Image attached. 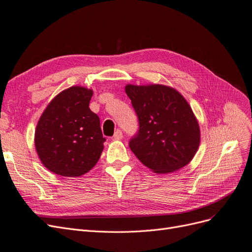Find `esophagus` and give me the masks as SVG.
I'll return each mask as SVG.
<instances>
[{
    "instance_id": "obj_1",
    "label": "esophagus",
    "mask_w": 252,
    "mask_h": 252,
    "mask_svg": "<svg viewBox=\"0 0 252 252\" xmlns=\"http://www.w3.org/2000/svg\"><path fill=\"white\" fill-rule=\"evenodd\" d=\"M114 137L116 138V140H121V138H123V132L121 131L120 129H118L117 131L115 132V134H114Z\"/></svg>"
}]
</instances>
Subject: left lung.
Wrapping results in <instances>:
<instances>
[{
    "mask_svg": "<svg viewBox=\"0 0 252 252\" xmlns=\"http://www.w3.org/2000/svg\"><path fill=\"white\" fill-rule=\"evenodd\" d=\"M125 92L140 123L129 142L136 158L158 174L187 166L199 148L200 128L185 97L162 84H127Z\"/></svg>",
    "mask_w": 252,
    "mask_h": 252,
    "instance_id": "obj_1",
    "label": "left lung"
}]
</instances>
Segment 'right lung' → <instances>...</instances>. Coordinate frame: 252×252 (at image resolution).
Segmentation results:
<instances>
[{"mask_svg":"<svg viewBox=\"0 0 252 252\" xmlns=\"http://www.w3.org/2000/svg\"><path fill=\"white\" fill-rule=\"evenodd\" d=\"M93 90L72 86L52 100L34 135L38 158L49 171L78 177L92 170L104 149L100 119L90 109Z\"/></svg>","mask_w":252,"mask_h":252,"instance_id":"1","label":"right lung"}]
</instances>
